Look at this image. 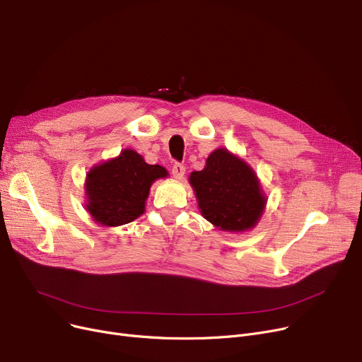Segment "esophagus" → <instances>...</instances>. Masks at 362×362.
<instances>
[{
	"mask_svg": "<svg viewBox=\"0 0 362 362\" xmlns=\"http://www.w3.org/2000/svg\"><path fill=\"white\" fill-rule=\"evenodd\" d=\"M185 171H186V168L180 163H175L173 167H171V175H173L175 179H183Z\"/></svg>",
	"mask_w": 362,
	"mask_h": 362,
	"instance_id": "1",
	"label": "esophagus"
}]
</instances>
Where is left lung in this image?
<instances>
[{"label": "left lung", "instance_id": "8db88e82", "mask_svg": "<svg viewBox=\"0 0 362 362\" xmlns=\"http://www.w3.org/2000/svg\"><path fill=\"white\" fill-rule=\"evenodd\" d=\"M189 183L204 218L226 232L252 229L267 204L255 171L224 148L213 151Z\"/></svg>", "mask_w": 362, "mask_h": 362}]
</instances>
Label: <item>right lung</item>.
<instances>
[{"mask_svg":"<svg viewBox=\"0 0 362 362\" xmlns=\"http://www.w3.org/2000/svg\"><path fill=\"white\" fill-rule=\"evenodd\" d=\"M167 176L164 167L146 164L136 151L123 149L119 157L89 170L86 210L103 226L127 224L144 214L151 185Z\"/></svg>","mask_w":362,"mask_h":362,"instance_id":"1","label":"right lung"}]
</instances>
